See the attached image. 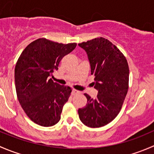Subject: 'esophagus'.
<instances>
[{
	"label": "esophagus",
	"mask_w": 154,
	"mask_h": 154,
	"mask_svg": "<svg viewBox=\"0 0 154 154\" xmlns=\"http://www.w3.org/2000/svg\"><path fill=\"white\" fill-rule=\"evenodd\" d=\"M80 94V91H77V90L73 88V89H72V94H73V95H75V94Z\"/></svg>",
	"instance_id": "34e87169"
}]
</instances>
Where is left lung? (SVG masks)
I'll list each match as a JSON object with an SVG mask.
<instances>
[{
  "instance_id": "left-lung-1",
  "label": "left lung",
  "mask_w": 154,
  "mask_h": 154,
  "mask_svg": "<svg viewBox=\"0 0 154 154\" xmlns=\"http://www.w3.org/2000/svg\"><path fill=\"white\" fill-rule=\"evenodd\" d=\"M78 45L86 51L94 75L97 98L84 94L87 103L79 109L80 121L88 127H103L120 112L129 88V66L120 50L106 38H93Z\"/></svg>"
}]
</instances>
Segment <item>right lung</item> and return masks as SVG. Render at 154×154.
<instances>
[{
    "instance_id": "add662e5",
    "label": "right lung",
    "mask_w": 154,
    "mask_h": 154,
    "mask_svg": "<svg viewBox=\"0 0 154 154\" xmlns=\"http://www.w3.org/2000/svg\"><path fill=\"white\" fill-rule=\"evenodd\" d=\"M76 46L77 43L63 44L41 38L29 44L20 55L15 68L17 97L34 123L51 127L60 120L72 90L49 77Z\"/></svg>"
}]
</instances>
